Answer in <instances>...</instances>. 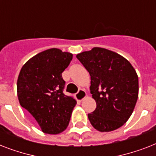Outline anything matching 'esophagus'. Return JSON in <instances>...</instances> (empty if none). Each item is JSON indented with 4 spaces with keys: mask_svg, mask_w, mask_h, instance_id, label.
I'll list each match as a JSON object with an SVG mask.
<instances>
[{
    "mask_svg": "<svg viewBox=\"0 0 156 156\" xmlns=\"http://www.w3.org/2000/svg\"><path fill=\"white\" fill-rule=\"evenodd\" d=\"M86 96H87V93H86L85 90H83V89H80V90H78V93H77L75 95L76 100H78V101H80V102L86 97Z\"/></svg>",
    "mask_w": 156,
    "mask_h": 156,
    "instance_id": "1",
    "label": "esophagus"
}]
</instances>
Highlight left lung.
Returning a JSON list of instances; mask_svg holds the SVG:
<instances>
[{
    "label": "left lung",
    "mask_w": 156,
    "mask_h": 156,
    "mask_svg": "<svg viewBox=\"0 0 156 156\" xmlns=\"http://www.w3.org/2000/svg\"><path fill=\"white\" fill-rule=\"evenodd\" d=\"M90 75V93L96 108L88 114L90 124L100 132L122 126L133 112L138 97V78L126 58L102 48L78 54Z\"/></svg>",
    "instance_id": "obj_1"
}]
</instances>
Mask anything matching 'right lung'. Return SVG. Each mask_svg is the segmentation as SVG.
I'll list each match as a JSON object with an SVG mask.
<instances>
[{"mask_svg": "<svg viewBox=\"0 0 156 156\" xmlns=\"http://www.w3.org/2000/svg\"><path fill=\"white\" fill-rule=\"evenodd\" d=\"M73 54L51 48L25 63L17 82L20 105L27 109L45 133L57 134L67 128L77 102L63 93L66 82L61 73Z\"/></svg>", "mask_w": 156, "mask_h": 156, "instance_id": "1", "label": "right lung"}]
</instances>
